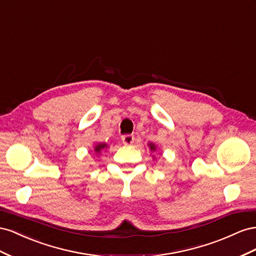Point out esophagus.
<instances>
[{
    "instance_id": "esophagus-1",
    "label": "esophagus",
    "mask_w": 256,
    "mask_h": 256,
    "mask_svg": "<svg viewBox=\"0 0 256 256\" xmlns=\"http://www.w3.org/2000/svg\"><path fill=\"white\" fill-rule=\"evenodd\" d=\"M134 140H135L134 135L128 134V135H123V136H122V142H123L124 144H126V146L132 144L134 142Z\"/></svg>"
}]
</instances>
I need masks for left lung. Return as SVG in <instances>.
<instances>
[{
    "label": "left lung",
    "mask_w": 256,
    "mask_h": 256,
    "mask_svg": "<svg viewBox=\"0 0 256 256\" xmlns=\"http://www.w3.org/2000/svg\"><path fill=\"white\" fill-rule=\"evenodd\" d=\"M148 146L150 147V150H151V151H156V147L154 144L150 142V144H148Z\"/></svg>",
    "instance_id": "8db88e82"
}]
</instances>
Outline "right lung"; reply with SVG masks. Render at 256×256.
I'll return each instance as SVG.
<instances>
[{
	"label": "right lung",
	"instance_id": "1",
	"mask_svg": "<svg viewBox=\"0 0 256 256\" xmlns=\"http://www.w3.org/2000/svg\"><path fill=\"white\" fill-rule=\"evenodd\" d=\"M108 146H107V144H105V142H100V144H98L96 147H94V152L96 153H98V154H100V151L103 150V149H105V148H107Z\"/></svg>",
	"mask_w": 256,
	"mask_h": 256
}]
</instances>
